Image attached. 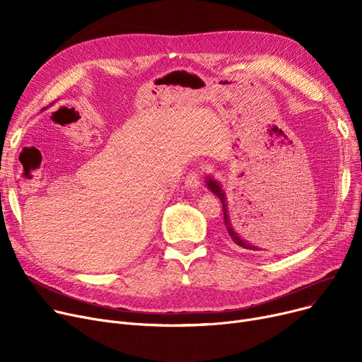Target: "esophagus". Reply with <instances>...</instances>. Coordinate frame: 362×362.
<instances>
[{
  "instance_id": "1",
  "label": "esophagus",
  "mask_w": 362,
  "mask_h": 362,
  "mask_svg": "<svg viewBox=\"0 0 362 362\" xmlns=\"http://www.w3.org/2000/svg\"><path fill=\"white\" fill-rule=\"evenodd\" d=\"M201 176H202V170L201 168H194L187 173L185 179V186L187 189H198L201 186Z\"/></svg>"
}]
</instances>
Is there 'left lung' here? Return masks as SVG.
<instances>
[{
    "instance_id": "8db88e82",
    "label": "left lung",
    "mask_w": 362,
    "mask_h": 362,
    "mask_svg": "<svg viewBox=\"0 0 362 362\" xmlns=\"http://www.w3.org/2000/svg\"><path fill=\"white\" fill-rule=\"evenodd\" d=\"M206 186L210 191L217 195V198H220L221 204H223V216H224V238L226 240L229 242L230 245L236 246L239 250H246V251H265L259 248V243L257 240H254L248 230H245L243 227H240L235 220L232 221L230 214H229V208H227V202H226V197H224V191L221 189L220 183L216 182L214 179L208 177L206 179ZM257 245H255V243Z\"/></svg>"
}]
</instances>
